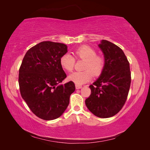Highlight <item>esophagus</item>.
<instances>
[{
  "label": "esophagus",
  "mask_w": 150,
  "mask_h": 150,
  "mask_svg": "<svg viewBox=\"0 0 150 150\" xmlns=\"http://www.w3.org/2000/svg\"><path fill=\"white\" fill-rule=\"evenodd\" d=\"M81 87H82V86H81V85H75V88H76V89H79V88H81Z\"/></svg>",
  "instance_id": "34e87169"
}]
</instances>
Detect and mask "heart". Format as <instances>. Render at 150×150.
Segmentation results:
<instances>
[{"mask_svg": "<svg viewBox=\"0 0 150 150\" xmlns=\"http://www.w3.org/2000/svg\"><path fill=\"white\" fill-rule=\"evenodd\" d=\"M74 55L78 60L85 61L83 71L72 73L68 77V79L76 85H81L89 81L93 77H98L103 73L105 66V59L103 56L96 55L95 49L87 45H81L74 52ZM75 57L66 53L60 57V65L67 72H71L75 65Z\"/></svg>", "mask_w": 150, "mask_h": 150, "instance_id": "b5f03b06", "label": "heart"}]
</instances>
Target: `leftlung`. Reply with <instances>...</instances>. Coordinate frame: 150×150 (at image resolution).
Listing matches in <instances>:
<instances>
[{
	"label": "left lung",
	"instance_id": "left-lung-1",
	"mask_svg": "<svg viewBox=\"0 0 150 150\" xmlns=\"http://www.w3.org/2000/svg\"><path fill=\"white\" fill-rule=\"evenodd\" d=\"M98 46L105 66L100 77L91 85V95L85 104L94 115L106 118L116 115L125 104L131 83L130 63L120 47L107 40Z\"/></svg>",
	"mask_w": 150,
	"mask_h": 150
}]
</instances>
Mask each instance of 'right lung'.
<instances>
[{
	"instance_id": "right-lung-1",
	"label": "right lung",
	"mask_w": 150,
	"mask_h": 150,
	"mask_svg": "<svg viewBox=\"0 0 150 150\" xmlns=\"http://www.w3.org/2000/svg\"><path fill=\"white\" fill-rule=\"evenodd\" d=\"M67 52L64 44L42 42L27 51L20 65V94L30 110L43 120H54L62 116L75 90L72 81L59 85L67 77L59 62Z\"/></svg>"
}]
</instances>
